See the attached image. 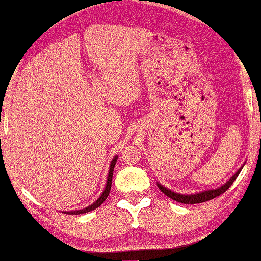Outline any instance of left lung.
Masks as SVG:
<instances>
[{"label": "left lung", "instance_id": "left-lung-1", "mask_svg": "<svg viewBox=\"0 0 261 261\" xmlns=\"http://www.w3.org/2000/svg\"><path fill=\"white\" fill-rule=\"evenodd\" d=\"M242 170V168L237 173L232 176V177L228 180L226 184H223L222 187H220L218 189H213V190H207V191L200 192V193H196V194H180V193H176L173 192L171 190H168L167 188L162 187L161 184L158 183L159 189L161 190V192H163L166 194L167 197H169L170 199H173L177 202H180V204H199V202H205L208 201L211 199H214L220 194H222L227 191V190L231 187V184L235 182V179L237 178V176L240 175Z\"/></svg>", "mask_w": 261, "mask_h": 261}]
</instances>
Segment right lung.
<instances>
[{
	"label": "right lung",
	"mask_w": 261,
	"mask_h": 261,
	"mask_svg": "<svg viewBox=\"0 0 261 261\" xmlns=\"http://www.w3.org/2000/svg\"><path fill=\"white\" fill-rule=\"evenodd\" d=\"M116 160H117V156H115L113 159L112 163H110V168H109V174H108V179H107V184H106V188H105V191L101 194L100 198L95 202H93L91 206L86 207V208L84 210H79V211H72V212H65V214H84V213H87V212H91L95 208H98V207L102 204V202L107 199L109 191H110V188H112V179H113V173H114V167L116 165Z\"/></svg>",
	"instance_id": "1"
}]
</instances>
